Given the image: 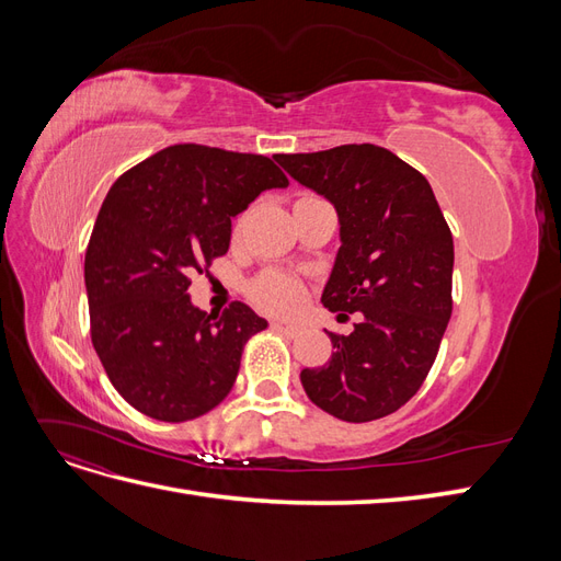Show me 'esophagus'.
Returning a JSON list of instances; mask_svg holds the SVG:
<instances>
[{
  "mask_svg": "<svg viewBox=\"0 0 561 561\" xmlns=\"http://www.w3.org/2000/svg\"><path fill=\"white\" fill-rule=\"evenodd\" d=\"M274 328H276V330H280L283 334H287L290 339H295V336H299V334H301V328H299V325H295V322L274 320Z\"/></svg>",
  "mask_w": 561,
  "mask_h": 561,
  "instance_id": "obj_1",
  "label": "esophagus"
}]
</instances>
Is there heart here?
I'll return each mask as SVG.
<instances>
[{
  "mask_svg": "<svg viewBox=\"0 0 561 561\" xmlns=\"http://www.w3.org/2000/svg\"><path fill=\"white\" fill-rule=\"evenodd\" d=\"M304 283L283 271H266L250 285V299L268 313H293L304 301Z\"/></svg>",
  "mask_w": 561,
  "mask_h": 561,
  "instance_id": "1",
  "label": "heart"
}]
</instances>
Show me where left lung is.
I'll return each mask as SVG.
<instances>
[{
	"mask_svg": "<svg viewBox=\"0 0 561 561\" xmlns=\"http://www.w3.org/2000/svg\"><path fill=\"white\" fill-rule=\"evenodd\" d=\"M276 161L339 215L342 248L320 301L339 316L360 313L351 334L330 332L332 358L301 369V386L322 412L348 423L393 414L428 377L451 318L445 215L428 180L377 145Z\"/></svg>",
	"mask_w": 561,
	"mask_h": 561,
	"instance_id": "obj_1",
	"label": "left lung"
}]
</instances>
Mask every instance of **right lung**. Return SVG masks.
<instances>
[{"label": "right lung", "mask_w": 561, "mask_h": 561, "mask_svg": "<svg viewBox=\"0 0 561 561\" xmlns=\"http://www.w3.org/2000/svg\"><path fill=\"white\" fill-rule=\"evenodd\" d=\"M262 154L173 145L118 178L83 262L93 348L130 407L180 423L222 402L241 353L266 320L243 301L196 309L186 287L231 241V219L266 190L287 186Z\"/></svg>", "instance_id": "obj_1"}]
</instances>
